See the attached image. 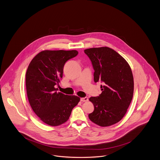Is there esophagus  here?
Wrapping results in <instances>:
<instances>
[{"label":"esophagus","mask_w":160,"mask_h":160,"mask_svg":"<svg viewBox=\"0 0 160 160\" xmlns=\"http://www.w3.org/2000/svg\"><path fill=\"white\" fill-rule=\"evenodd\" d=\"M80 101L82 102H86L88 101V97H84V98H82L80 99Z\"/></svg>","instance_id":"34e87169"}]
</instances>
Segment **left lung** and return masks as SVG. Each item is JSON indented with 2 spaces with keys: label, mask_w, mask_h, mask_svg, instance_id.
I'll return each instance as SVG.
<instances>
[{
  "label": "left lung",
  "mask_w": 160,
  "mask_h": 160,
  "mask_svg": "<svg viewBox=\"0 0 160 160\" xmlns=\"http://www.w3.org/2000/svg\"><path fill=\"white\" fill-rule=\"evenodd\" d=\"M95 71L94 82H101L102 93L90 97L94 111L89 114L96 124L107 127L120 122L132 100L134 82L132 71L124 58L108 47L84 50Z\"/></svg>",
  "instance_id": "8db88e82"
}]
</instances>
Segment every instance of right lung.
<instances>
[{
  "label": "right lung",
  "mask_w": 160,
  "mask_h": 160,
  "mask_svg": "<svg viewBox=\"0 0 160 160\" xmlns=\"http://www.w3.org/2000/svg\"><path fill=\"white\" fill-rule=\"evenodd\" d=\"M77 54L76 50L43 51L28 67L26 84L28 101L34 113L49 126H58L67 122L80 101L79 97L57 92L55 88L62 78L65 62Z\"/></svg>",
  "instance_id": "obj_1"
}]
</instances>
